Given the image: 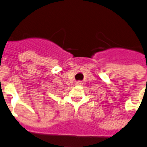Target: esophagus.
<instances>
[{
  "mask_svg": "<svg viewBox=\"0 0 147 147\" xmlns=\"http://www.w3.org/2000/svg\"><path fill=\"white\" fill-rule=\"evenodd\" d=\"M75 85H82V82L81 81H78V82H76Z\"/></svg>",
  "mask_w": 147,
  "mask_h": 147,
  "instance_id": "1",
  "label": "esophagus"
}]
</instances>
